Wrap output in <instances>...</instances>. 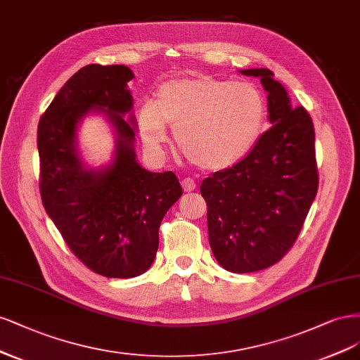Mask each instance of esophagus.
<instances>
[{
	"instance_id": "esophagus-1",
	"label": "esophagus",
	"mask_w": 360,
	"mask_h": 360,
	"mask_svg": "<svg viewBox=\"0 0 360 360\" xmlns=\"http://www.w3.org/2000/svg\"><path fill=\"white\" fill-rule=\"evenodd\" d=\"M182 190H184L185 193L194 191V190H195V182H194L191 178H185V179L182 181Z\"/></svg>"
}]
</instances>
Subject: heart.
I'll list each match as a JSON object with an SVG mask.
<instances>
[{"label": "heart", "instance_id": "obj_1", "mask_svg": "<svg viewBox=\"0 0 360 360\" xmlns=\"http://www.w3.org/2000/svg\"><path fill=\"white\" fill-rule=\"evenodd\" d=\"M266 121V100L248 80L210 75L172 79L160 85L155 101L139 109V133L150 153L167 142V125L190 163L205 170L238 165L257 146Z\"/></svg>", "mask_w": 360, "mask_h": 360}]
</instances>
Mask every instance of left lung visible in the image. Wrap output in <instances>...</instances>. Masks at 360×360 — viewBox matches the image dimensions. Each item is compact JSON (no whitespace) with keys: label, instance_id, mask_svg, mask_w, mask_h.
<instances>
[{"label":"left lung","instance_id":"left-lung-1","mask_svg":"<svg viewBox=\"0 0 360 360\" xmlns=\"http://www.w3.org/2000/svg\"><path fill=\"white\" fill-rule=\"evenodd\" d=\"M268 92L272 124L252 153L203 179L210 245L217 262L233 274L257 272L292 248L316 199L319 173L314 125L290 103L269 68H248Z\"/></svg>","mask_w":360,"mask_h":360}]
</instances>
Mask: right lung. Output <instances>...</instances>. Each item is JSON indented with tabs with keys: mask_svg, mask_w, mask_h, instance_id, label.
<instances>
[{
	"mask_svg": "<svg viewBox=\"0 0 360 360\" xmlns=\"http://www.w3.org/2000/svg\"><path fill=\"white\" fill-rule=\"evenodd\" d=\"M133 77L125 65L82 67L55 96L37 130L44 210L75 256L108 278H133L150 268L161 219L182 195L175 173L139 165L127 88ZM88 114H103L115 137L112 158L100 168L86 165L78 150L77 130Z\"/></svg>",
	"mask_w": 360,
	"mask_h": 360,
	"instance_id": "obj_1",
	"label": "right lung"
}]
</instances>
